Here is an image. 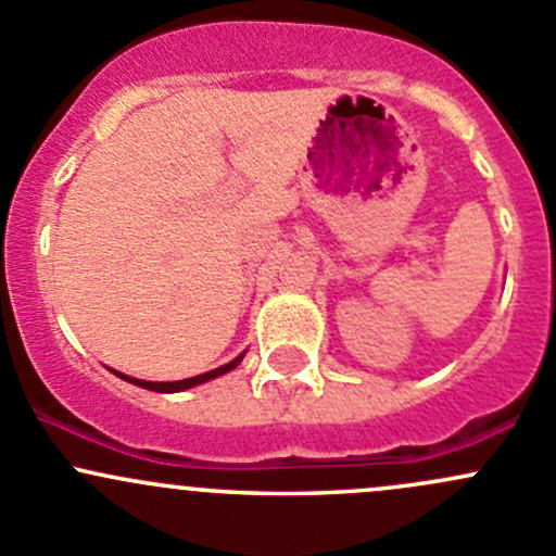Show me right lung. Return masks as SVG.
Listing matches in <instances>:
<instances>
[{"label":"right lung","mask_w":556,"mask_h":556,"mask_svg":"<svg viewBox=\"0 0 556 556\" xmlns=\"http://www.w3.org/2000/svg\"><path fill=\"white\" fill-rule=\"evenodd\" d=\"M242 357H244V355H239V357H233L231 363H226V366L215 368V371L199 374V377H190V379H179V382H144V379L123 377V374H117V371H115V374H117V377H121V379H126V382H131V384H137V387H144V390H153V392H182V390H188V387L204 384V382H210V379L223 377V374L233 371V368H237L239 363H242Z\"/></svg>","instance_id":"add662e5"}]
</instances>
